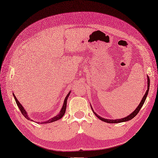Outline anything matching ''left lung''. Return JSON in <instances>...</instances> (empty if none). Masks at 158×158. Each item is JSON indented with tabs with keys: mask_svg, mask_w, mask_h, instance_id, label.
Wrapping results in <instances>:
<instances>
[{
	"mask_svg": "<svg viewBox=\"0 0 158 158\" xmlns=\"http://www.w3.org/2000/svg\"><path fill=\"white\" fill-rule=\"evenodd\" d=\"M147 77H148V89H147V91H146V92H145V95H143L142 99H141L140 103L139 104V106L137 107V108L135 109L134 111H133V112L131 113V114H129L128 116L125 117V118H124L119 119H105V118H102V117L99 116L98 114H96L95 112H94V110H93V108H92V107H91L93 112L94 113V114H95L97 117H98V118L100 120H102V121H104V122L109 123H118L125 122V121H129V120H131V119H133V118H134V117H135L137 114H138L139 111L140 110H141V108L142 107V106H143V103H144V102H145V99H146V98H147V95H148V92H149V83H150V81H149V77H148V75L147 76Z\"/></svg>",
	"mask_w": 158,
	"mask_h": 158,
	"instance_id": "obj_1",
	"label": "left lung"
}]
</instances>
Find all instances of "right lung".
I'll return each mask as SVG.
<instances>
[{"label":"right lung","instance_id":"1","mask_svg":"<svg viewBox=\"0 0 158 158\" xmlns=\"http://www.w3.org/2000/svg\"><path fill=\"white\" fill-rule=\"evenodd\" d=\"M70 94H71V91H70L69 93V94H67V95L66 96V98H64V103H63V107H62L61 110H60V112L59 113V114H58L57 115H56V116H55L54 118H51V119H48V120H47V121H44V122H41V123H51V122H53V121H57V120L60 119L61 118H63V116L64 115V114H65L66 107H67V99H68V98H69V96ZM13 94V96H14V98H15V102H16V103H17V106H18V107H19V110H20V111H21V114L23 115V116L25 117V118L26 119H29V120H30V121H33L32 119H31V118H29V116H28L27 111H25V109H24V107L22 106V105H21V103H20V102L17 100V99L16 98V97H15V95H14V94Z\"/></svg>","mask_w":158,"mask_h":158}]
</instances>
